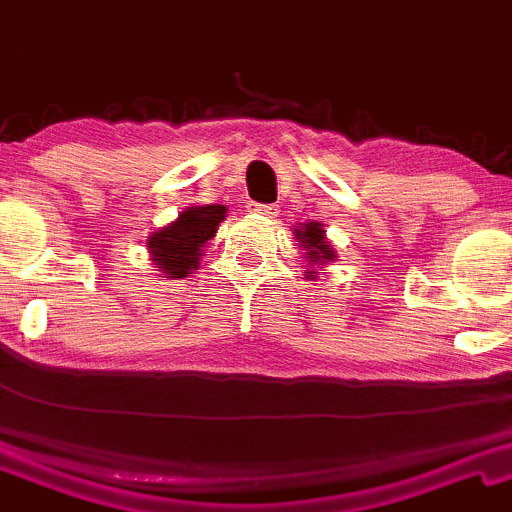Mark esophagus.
Here are the masks:
<instances>
[{
  "mask_svg": "<svg viewBox=\"0 0 512 512\" xmlns=\"http://www.w3.org/2000/svg\"><path fill=\"white\" fill-rule=\"evenodd\" d=\"M252 212H257V215H264V217H278V210L276 205H252Z\"/></svg>",
  "mask_w": 512,
  "mask_h": 512,
  "instance_id": "esophagus-1",
  "label": "esophagus"
}]
</instances>
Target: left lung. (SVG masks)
I'll return each mask as SVG.
<instances>
[{
	"label": "left lung",
	"instance_id": "1",
	"mask_svg": "<svg viewBox=\"0 0 512 512\" xmlns=\"http://www.w3.org/2000/svg\"><path fill=\"white\" fill-rule=\"evenodd\" d=\"M295 236H297V243H300L302 248H307L309 262H314V264L333 262V257H335L333 248L326 243V236H323L321 224L309 222L304 229H295ZM309 274H316V271L312 269Z\"/></svg>",
	"mask_w": 512,
	"mask_h": 512
}]
</instances>
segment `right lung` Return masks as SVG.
Wrapping results in <instances>:
<instances>
[{"label": "right lung", "instance_id": "1", "mask_svg": "<svg viewBox=\"0 0 512 512\" xmlns=\"http://www.w3.org/2000/svg\"><path fill=\"white\" fill-rule=\"evenodd\" d=\"M226 217L224 205H205L189 208L165 229L155 231L148 238L153 262L163 271L165 278H184L198 267L203 245L217 234V226Z\"/></svg>", "mask_w": 512, "mask_h": 512}]
</instances>
